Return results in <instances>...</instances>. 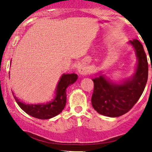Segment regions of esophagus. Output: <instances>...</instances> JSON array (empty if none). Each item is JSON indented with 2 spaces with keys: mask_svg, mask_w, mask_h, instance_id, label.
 <instances>
[{
  "mask_svg": "<svg viewBox=\"0 0 152 152\" xmlns=\"http://www.w3.org/2000/svg\"><path fill=\"white\" fill-rule=\"evenodd\" d=\"M84 61H85V64H88L90 61V58L88 57H86L84 59ZM85 64H81L78 66V71H79V73L81 75H84V76L85 75H88L91 71V69L88 66L85 65Z\"/></svg>",
  "mask_w": 152,
  "mask_h": 152,
  "instance_id": "esophagus-1",
  "label": "esophagus"
}]
</instances>
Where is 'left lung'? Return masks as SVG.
<instances>
[{
	"instance_id": "1",
	"label": "left lung",
	"mask_w": 152,
	"mask_h": 152,
	"mask_svg": "<svg viewBox=\"0 0 152 152\" xmlns=\"http://www.w3.org/2000/svg\"><path fill=\"white\" fill-rule=\"evenodd\" d=\"M128 43L133 47L137 58L134 73L117 82L101 73L92 79L94 83L92 106L99 113L106 117H117L129 111L139 100L148 80V61L142 44L137 39Z\"/></svg>"
}]
</instances>
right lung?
<instances>
[{
	"label": "right lung",
	"instance_id": "add662e5",
	"mask_svg": "<svg viewBox=\"0 0 152 152\" xmlns=\"http://www.w3.org/2000/svg\"><path fill=\"white\" fill-rule=\"evenodd\" d=\"M78 79V76L76 73H67L63 74L60 78L56 88L53 99L47 103L40 104H26L18 99L15 97L16 102L19 107L27 114L41 119V120H48L53 118L59 114L64 108L67 102V94L66 91L68 86L73 85Z\"/></svg>",
	"mask_w": 152,
	"mask_h": 152
}]
</instances>
